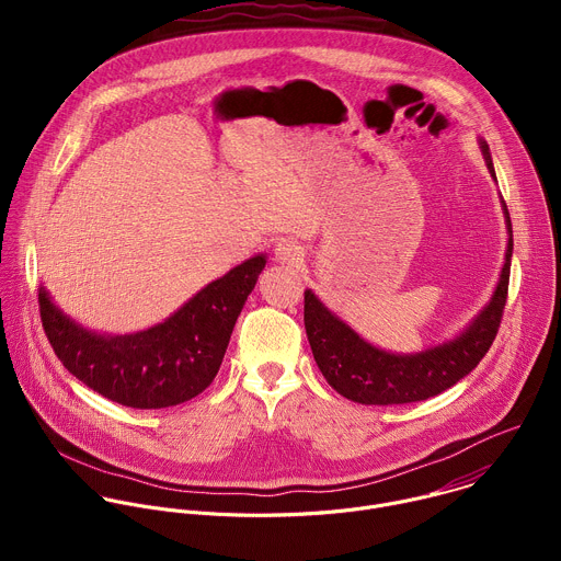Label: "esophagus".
I'll use <instances>...</instances> for the list:
<instances>
[{"instance_id":"34e87169","label":"esophagus","mask_w":561,"mask_h":561,"mask_svg":"<svg viewBox=\"0 0 561 561\" xmlns=\"http://www.w3.org/2000/svg\"><path fill=\"white\" fill-rule=\"evenodd\" d=\"M275 262L284 266H299L304 262V251L293 239H279L275 244Z\"/></svg>"}]
</instances>
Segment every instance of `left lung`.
<instances>
[{
  "mask_svg": "<svg viewBox=\"0 0 561 561\" xmlns=\"http://www.w3.org/2000/svg\"><path fill=\"white\" fill-rule=\"evenodd\" d=\"M479 148H482L491 178L497 182L489 144L479 139ZM502 210L508 230V244L493 297L459 335L437 346L404 355L377 348L355 333L310 288L304 293V327L312 357L327 381L342 397L366 407L422 402V399L435 397L455 386L482 362L497 335L508 295L513 226L504 199Z\"/></svg>",
  "mask_w": 561,
  "mask_h": 561,
  "instance_id": "left-lung-1",
  "label": "left lung"
}]
</instances>
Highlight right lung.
Instances as JSON below:
<instances>
[{
	"label": "right lung",
	"instance_id": "right-lung-1",
	"mask_svg": "<svg viewBox=\"0 0 561 561\" xmlns=\"http://www.w3.org/2000/svg\"><path fill=\"white\" fill-rule=\"evenodd\" d=\"M264 266L266 253H260L204 286L164 322L128 335L84 329L39 286L42 324L64 368L111 402L141 411L178 407L215 379Z\"/></svg>",
	"mask_w": 561,
	"mask_h": 561
}]
</instances>
